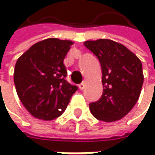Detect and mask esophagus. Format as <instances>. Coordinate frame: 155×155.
Returning a JSON list of instances; mask_svg holds the SVG:
<instances>
[{"instance_id": "1", "label": "esophagus", "mask_w": 155, "mask_h": 155, "mask_svg": "<svg viewBox=\"0 0 155 155\" xmlns=\"http://www.w3.org/2000/svg\"><path fill=\"white\" fill-rule=\"evenodd\" d=\"M80 86H81V87H82V84H80Z\"/></svg>"}]
</instances>
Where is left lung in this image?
I'll use <instances>...</instances> for the list:
<instances>
[{
  "label": "left lung",
  "mask_w": 155,
  "mask_h": 155,
  "mask_svg": "<svg viewBox=\"0 0 155 155\" xmlns=\"http://www.w3.org/2000/svg\"><path fill=\"white\" fill-rule=\"evenodd\" d=\"M72 41L51 38L35 44L17 59L14 82L21 103L35 118L50 121L66 110L78 90L67 80L64 58Z\"/></svg>",
  "instance_id": "8db88e82"
}]
</instances>
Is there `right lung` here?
Listing matches in <instances>:
<instances>
[{"instance_id":"1","label":"right lung","mask_w":155,"mask_h":155,"mask_svg":"<svg viewBox=\"0 0 155 155\" xmlns=\"http://www.w3.org/2000/svg\"><path fill=\"white\" fill-rule=\"evenodd\" d=\"M99 60L102 71V96L89 104L95 118L104 122L122 119L138 101L143 84L142 64L126 46L99 39L84 43Z\"/></svg>"}]
</instances>
